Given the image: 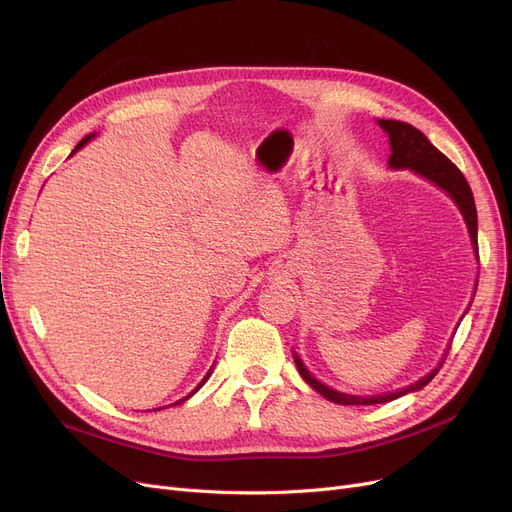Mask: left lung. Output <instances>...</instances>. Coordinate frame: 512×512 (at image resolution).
<instances>
[{"label": "left lung", "instance_id": "1", "mask_svg": "<svg viewBox=\"0 0 512 512\" xmlns=\"http://www.w3.org/2000/svg\"><path fill=\"white\" fill-rule=\"evenodd\" d=\"M378 122L390 137V147H392L390 166L392 168H411L417 174L425 176L427 180L436 182L440 188H444V191L456 201V205H459V209L463 211L471 240H473V247L477 249V209H475L471 186L465 180L463 172L456 168L440 149H436L432 143H429L425 134L421 130H417L415 126H411L407 122H396V120H378ZM294 361H297V367H299V373L303 375V380L313 390H317L321 396H326L332 402H338V405H380V402L394 400L402 394L413 392V390H421L423 386H427L429 382L434 380V375L438 373V369L442 367L440 365L432 373H427L425 378L411 384L409 388H402V390L392 392V394L363 398V396L342 394V392H336V390L324 386L321 382H317L313 375L305 369V365L301 363L299 357H294Z\"/></svg>", "mask_w": 512, "mask_h": 512}]
</instances>
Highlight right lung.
Returning <instances> with one entry per match:
<instances>
[{"label": "right lung", "instance_id": "1", "mask_svg": "<svg viewBox=\"0 0 512 512\" xmlns=\"http://www.w3.org/2000/svg\"><path fill=\"white\" fill-rule=\"evenodd\" d=\"M91 137H93V134H91ZM91 137H85V139H83V141H80V143H78V145H76V147H74V151H78V149H80V147H83V145H85V143H87V141H89V139H91ZM205 380H207V378H205ZM205 380H203V382H205ZM203 382H201V384H199V386H197V390H199V388H201V386H203ZM197 390H195V392H197ZM195 392H193V394H195ZM188 396H191V394H188ZM188 396H186V398H188ZM180 402H182V400H180Z\"/></svg>", "mask_w": 512, "mask_h": 512}]
</instances>
